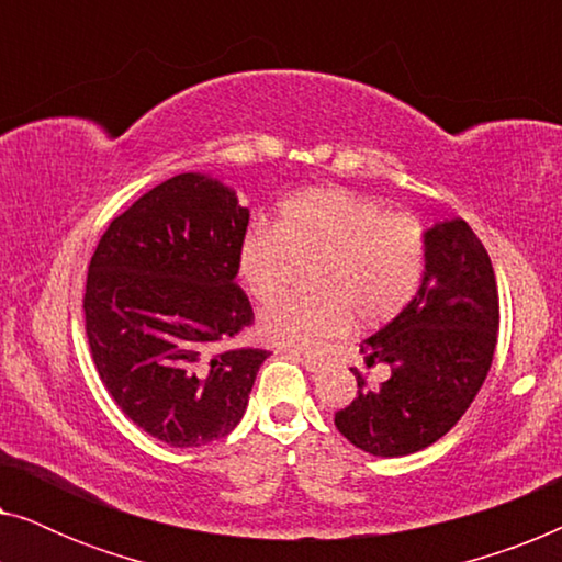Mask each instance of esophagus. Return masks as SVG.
<instances>
[{
    "label": "esophagus",
    "mask_w": 562,
    "mask_h": 562,
    "mask_svg": "<svg viewBox=\"0 0 562 562\" xmlns=\"http://www.w3.org/2000/svg\"><path fill=\"white\" fill-rule=\"evenodd\" d=\"M286 356H289V358H294L296 363H302L310 373H319V371H325V363H322V360H314V358H310V356H302V352H296V350H286Z\"/></svg>",
    "instance_id": "1"
}]
</instances>
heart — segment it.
Masks as SVG:
<instances>
[{"instance_id": "obj_1", "label": "heart", "mask_w": 562, "mask_h": 562, "mask_svg": "<svg viewBox=\"0 0 562 562\" xmlns=\"http://www.w3.org/2000/svg\"><path fill=\"white\" fill-rule=\"evenodd\" d=\"M425 229L409 214H389L379 199L345 187L306 189L283 199L273 229H250L237 271L260 304L286 294L299 266H310V294L286 299L258 322L266 342L317 350L358 327L396 319L425 279Z\"/></svg>"}]
</instances>
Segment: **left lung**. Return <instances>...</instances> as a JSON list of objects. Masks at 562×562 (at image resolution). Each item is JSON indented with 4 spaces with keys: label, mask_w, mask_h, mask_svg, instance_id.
<instances>
[{
    "label": "left lung",
    "mask_w": 562,
    "mask_h": 562,
    "mask_svg": "<svg viewBox=\"0 0 562 562\" xmlns=\"http://www.w3.org/2000/svg\"><path fill=\"white\" fill-rule=\"evenodd\" d=\"M425 279L414 302L360 345L366 366L391 379L371 389L358 368V396L335 427L363 452L402 458L448 435L473 404L494 360L498 291L494 266L465 220L425 233Z\"/></svg>",
    "instance_id": "left-lung-1"
}]
</instances>
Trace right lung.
<instances>
[{"label":"right lung","mask_w":562,"mask_h":562,"mask_svg":"<svg viewBox=\"0 0 562 562\" xmlns=\"http://www.w3.org/2000/svg\"><path fill=\"white\" fill-rule=\"evenodd\" d=\"M248 220L220 179L179 173L114 217L91 256L83 317L99 379L137 427L171 448L233 432L271 356L212 352L252 322L235 283Z\"/></svg>","instance_id":"1"}]
</instances>
